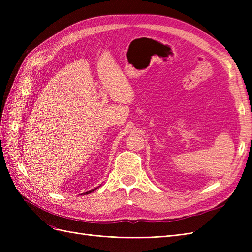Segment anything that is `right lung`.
Listing matches in <instances>:
<instances>
[{
	"label": "right lung",
	"instance_id": "1",
	"mask_svg": "<svg viewBox=\"0 0 252 252\" xmlns=\"http://www.w3.org/2000/svg\"><path fill=\"white\" fill-rule=\"evenodd\" d=\"M95 189H96V188H95ZM95 189H94V190H90V191H87L86 193H84V194H88V193H90V192H93V191H94V190H95Z\"/></svg>",
	"mask_w": 252,
	"mask_h": 252
}]
</instances>
